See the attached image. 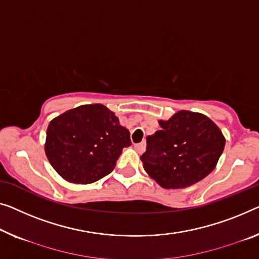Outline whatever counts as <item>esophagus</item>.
Listing matches in <instances>:
<instances>
[{
    "label": "esophagus",
    "mask_w": 259,
    "mask_h": 259,
    "mask_svg": "<svg viewBox=\"0 0 259 259\" xmlns=\"http://www.w3.org/2000/svg\"><path fill=\"white\" fill-rule=\"evenodd\" d=\"M145 146H146L145 142L143 141L141 143H136V144H135V149H136L140 153H143V152H144V150H145Z\"/></svg>",
    "instance_id": "1"
}]
</instances>
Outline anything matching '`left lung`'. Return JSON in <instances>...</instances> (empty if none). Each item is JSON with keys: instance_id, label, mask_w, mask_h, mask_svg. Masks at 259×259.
<instances>
[{"instance_id": "obj_1", "label": "left lung", "mask_w": 259, "mask_h": 259, "mask_svg": "<svg viewBox=\"0 0 259 259\" xmlns=\"http://www.w3.org/2000/svg\"><path fill=\"white\" fill-rule=\"evenodd\" d=\"M161 130L146 137L144 169L164 188H185L213 171L225 149L219 126L202 114L181 110L159 121Z\"/></svg>"}]
</instances>
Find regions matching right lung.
Masks as SVG:
<instances>
[{"label":"right lung","mask_w":259,"mask_h":259,"mask_svg":"<svg viewBox=\"0 0 259 259\" xmlns=\"http://www.w3.org/2000/svg\"><path fill=\"white\" fill-rule=\"evenodd\" d=\"M131 145L129 130L107 107L86 105L50 122L45 152L58 175L73 184H92L113 171L123 148Z\"/></svg>","instance_id":"1"}]
</instances>
